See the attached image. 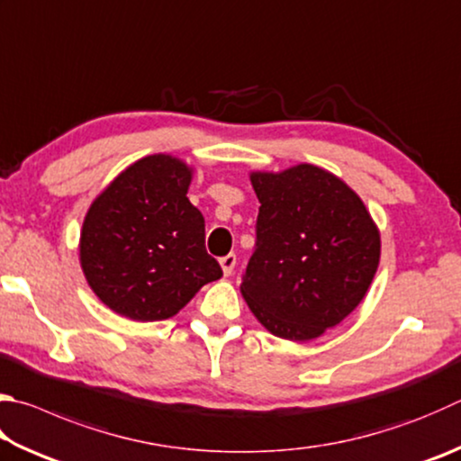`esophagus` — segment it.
<instances>
[{
    "label": "esophagus",
    "mask_w": 461,
    "mask_h": 461,
    "mask_svg": "<svg viewBox=\"0 0 461 461\" xmlns=\"http://www.w3.org/2000/svg\"><path fill=\"white\" fill-rule=\"evenodd\" d=\"M220 264H221V270H223V274H225V276H231L233 267H236V254H228V256H223V258L220 259Z\"/></svg>",
    "instance_id": "esophagus-1"
}]
</instances>
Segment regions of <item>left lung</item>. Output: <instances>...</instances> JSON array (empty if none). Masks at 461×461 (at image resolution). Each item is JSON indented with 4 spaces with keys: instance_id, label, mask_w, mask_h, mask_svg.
Segmentation results:
<instances>
[{
    "instance_id": "obj_1",
    "label": "left lung",
    "mask_w": 461,
    "mask_h": 461,
    "mask_svg": "<svg viewBox=\"0 0 461 461\" xmlns=\"http://www.w3.org/2000/svg\"><path fill=\"white\" fill-rule=\"evenodd\" d=\"M249 181L262 205L241 296L276 337L312 340L361 304L379 267V230L361 197L316 165Z\"/></svg>"
}]
</instances>
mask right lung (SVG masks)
I'll use <instances>...</instances> for the list:
<instances>
[{"instance_id":"right-lung-1","label":"right lung","mask_w":461,"mask_h":461,"mask_svg":"<svg viewBox=\"0 0 461 461\" xmlns=\"http://www.w3.org/2000/svg\"><path fill=\"white\" fill-rule=\"evenodd\" d=\"M194 169L171 155L127 167L95 202L80 231V266L116 314L153 322L177 314L223 272L205 249V220L187 199Z\"/></svg>"}]
</instances>
